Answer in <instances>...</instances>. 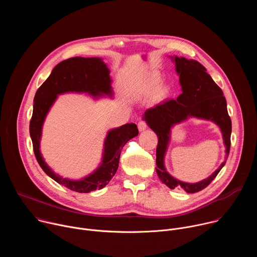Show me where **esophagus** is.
Instances as JSON below:
<instances>
[{"label":"esophagus","mask_w":257,"mask_h":257,"mask_svg":"<svg viewBox=\"0 0 257 257\" xmlns=\"http://www.w3.org/2000/svg\"><path fill=\"white\" fill-rule=\"evenodd\" d=\"M146 128H148V124H146L145 121L141 120V121L138 122V129H139V131H144Z\"/></svg>","instance_id":"obj_1"}]
</instances>
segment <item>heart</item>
I'll return each instance as SVG.
<instances>
[{
	"label": "heart",
	"instance_id": "obj_1",
	"mask_svg": "<svg viewBox=\"0 0 257 257\" xmlns=\"http://www.w3.org/2000/svg\"><path fill=\"white\" fill-rule=\"evenodd\" d=\"M159 81H160V79H159L158 77H156V76L152 77V78L148 81V83H146V89H148V90H153L154 88L157 87Z\"/></svg>",
	"mask_w": 257,
	"mask_h": 257
}]
</instances>
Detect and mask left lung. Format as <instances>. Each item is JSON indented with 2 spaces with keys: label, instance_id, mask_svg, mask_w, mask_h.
<instances>
[{
  "label": "left lung",
  "instance_id": "obj_1",
  "mask_svg": "<svg viewBox=\"0 0 257 257\" xmlns=\"http://www.w3.org/2000/svg\"><path fill=\"white\" fill-rule=\"evenodd\" d=\"M176 70L180 75L182 93L176 99H168L146 109L145 121L158 135L157 173L160 180L170 189L183 188L187 193H195L207 187L225 166L226 161L207 179L195 185H189L173 178L163 166V157L173 124L196 116L210 119L221 128L229 156L231 146L232 122L228 114L227 101L223 90L212 80L206 69L197 61L175 57Z\"/></svg>",
  "mask_w": 257,
  "mask_h": 257
}]
</instances>
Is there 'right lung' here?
<instances>
[{
  "label": "right lung",
  "instance_id": "add662e5",
  "mask_svg": "<svg viewBox=\"0 0 257 257\" xmlns=\"http://www.w3.org/2000/svg\"><path fill=\"white\" fill-rule=\"evenodd\" d=\"M108 74L109 71L100 58H70L62 61L53 69L51 75L36 91L33 99L29 133L36 161L48 176L72 191L88 193L103 188L118 170L123 146L128 140L138 135L137 126L129 123L109 131L104 142L102 164L94 173L79 181L64 179L56 175L45 163L40 152L42 127L51 105L60 93L76 91L88 92L92 95L111 94L112 80Z\"/></svg>",
  "mask_w": 257,
  "mask_h": 257
}]
</instances>
